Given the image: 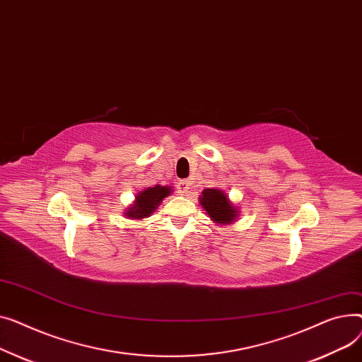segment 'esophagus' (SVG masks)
Returning <instances> with one entry per match:
<instances>
[{"label": "esophagus", "mask_w": 362, "mask_h": 362, "mask_svg": "<svg viewBox=\"0 0 362 362\" xmlns=\"http://www.w3.org/2000/svg\"><path fill=\"white\" fill-rule=\"evenodd\" d=\"M189 188H191L189 181H187V180H180L178 181V191L181 193V196H189V193H191Z\"/></svg>", "instance_id": "34e87169"}]
</instances>
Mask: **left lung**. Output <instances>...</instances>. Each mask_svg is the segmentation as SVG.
I'll return each mask as SVG.
<instances>
[{
    "label": "left lung",
    "instance_id": "obj_1",
    "mask_svg": "<svg viewBox=\"0 0 362 362\" xmlns=\"http://www.w3.org/2000/svg\"><path fill=\"white\" fill-rule=\"evenodd\" d=\"M202 207L206 210L209 218L215 223H232L238 216V209L233 206L225 191L221 188H206L199 197Z\"/></svg>",
    "mask_w": 362,
    "mask_h": 362
}]
</instances>
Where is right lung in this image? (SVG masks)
I'll return each mask as SVG.
<instances>
[{"label": "right lung", "instance_id": "obj_1", "mask_svg": "<svg viewBox=\"0 0 362 362\" xmlns=\"http://www.w3.org/2000/svg\"><path fill=\"white\" fill-rule=\"evenodd\" d=\"M169 185H155L148 187L136 196L134 203L125 210V216L129 219H144L151 216L158 209L160 202L173 193Z\"/></svg>", "mask_w": 362, "mask_h": 362}]
</instances>
